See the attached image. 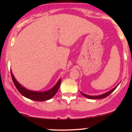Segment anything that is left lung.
Here are the masks:
<instances>
[{"instance_id": "left-lung-1", "label": "left lung", "mask_w": 132, "mask_h": 132, "mask_svg": "<svg viewBox=\"0 0 132 132\" xmlns=\"http://www.w3.org/2000/svg\"><path fill=\"white\" fill-rule=\"evenodd\" d=\"M117 87H118V86H117L116 87H114V88L113 89H112L111 91L107 92V93H105V94H102V95H98V96H89V95H87V94H84V93H81V94H82L83 96H86V98H89V99H102V98H106V97L110 95V94H111V93H112V92L114 91V90L116 89Z\"/></svg>"}]
</instances>
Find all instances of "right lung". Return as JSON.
Wrapping results in <instances>:
<instances>
[{
    "label": "right lung",
    "mask_w": 132,
    "mask_h": 132,
    "mask_svg": "<svg viewBox=\"0 0 132 132\" xmlns=\"http://www.w3.org/2000/svg\"><path fill=\"white\" fill-rule=\"evenodd\" d=\"M11 74L12 80L13 81L14 86L16 87L17 90L23 96L26 97V98H29V99L32 100L38 101V102H43V101L48 100H50V98H52L54 95L57 93L59 88L60 84H61V80H59L58 81L57 83L55 84L53 88L51 89L48 90L47 91L45 92H38V91H29V90L26 89L25 87L21 86L19 83L16 81L15 78L13 76V73L11 71Z\"/></svg>",
    "instance_id": "1"
}]
</instances>
